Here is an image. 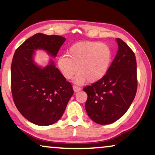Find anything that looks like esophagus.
<instances>
[{
    "label": "esophagus",
    "mask_w": 155,
    "mask_h": 155,
    "mask_svg": "<svg viewBox=\"0 0 155 155\" xmlns=\"http://www.w3.org/2000/svg\"><path fill=\"white\" fill-rule=\"evenodd\" d=\"M73 90H74V92H79V91L81 90L82 89L80 88V87H79L74 85L73 86Z\"/></svg>",
    "instance_id": "esophagus-1"
}]
</instances>
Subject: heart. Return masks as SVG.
<instances>
[{
  "label": "heart",
  "mask_w": 155,
  "mask_h": 155,
  "mask_svg": "<svg viewBox=\"0 0 155 155\" xmlns=\"http://www.w3.org/2000/svg\"><path fill=\"white\" fill-rule=\"evenodd\" d=\"M68 55L58 58L57 64L63 78L71 80L77 71L75 83L98 82L106 75L112 61V50L102 42L82 41L70 46Z\"/></svg>",
  "instance_id": "1"
}]
</instances>
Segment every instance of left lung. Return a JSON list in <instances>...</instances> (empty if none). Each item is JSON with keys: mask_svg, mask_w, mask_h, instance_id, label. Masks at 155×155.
<instances>
[{"mask_svg": "<svg viewBox=\"0 0 155 155\" xmlns=\"http://www.w3.org/2000/svg\"><path fill=\"white\" fill-rule=\"evenodd\" d=\"M118 50L102 79L84 87L85 109L89 117L100 125L110 124L124 115L136 94V58L133 50L116 39Z\"/></svg>", "mask_w": 155, "mask_h": 155, "instance_id": "left-lung-1", "label": "left lung"}]
</instances>
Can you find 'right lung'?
Instances as JSON below:
<instances>
[{
	"mask_svg": "<svg viewBox=\"0 0 155 155\" xmlns=\"http://www.w3.org/2000/svg\"><path fill=\"white\" fill-rule=\"evenodd\" d=\"M65 41L61 36L38 33L21 44L14 54L12 99L20 114L38 126H49L58 121L74 91L54 63L41 68L33 63L32 55L35 50L41 48L56 56Z\"/></svg>",
	"mask_w": 155,
	"mask_h": 155,
	"instance_id": "right-lung-1",
	"label": "right lung"
}]
</instances>
